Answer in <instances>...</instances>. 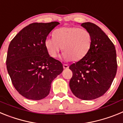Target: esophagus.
I'll return each instance as SVG.
<instances>
[{"instance_id":"esophagus-1","label":"esophagus","mask_w":123,"mask_h":123,"mask_svg":"<svg viewBox=\"0 0 123 123\" xmlns=\"http://www.w3.org/2000/svg\"><path fill=\"white\" fill-rule=\"evenodd\" d=\"M63 67L64 69H67V68H69V66H68L67 64H63Z\"/></svg>"}]
</instances>
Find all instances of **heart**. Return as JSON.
I'll return each instance as SVG.
<instances>
[{"label": "heart", "instance_id": "b5f03b06", "mask_svg": "<svg viewBox=\"0 0 123 123\" xmlns=\"http://www.w3.org/2000/svg\"><path fill=\"white\" fill-rule=\"evenodd\" d=\"M92 43L91 33L85 29L75 26L62 27L56 29L54 37H48L44 45L50 56L56 58L60 51H63L65 61H79L89 53Z\"/></svg>", "mask_w": 123, "mask_h": 123}]
</instances>
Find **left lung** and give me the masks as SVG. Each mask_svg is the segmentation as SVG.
Listing matches in <instances>:
<instances>
[{"label":"left lung","instance_id":"8db88e82","mask_svg":"<svg viewBox=\"0 0 123 123\" xmlns=\"http://www.w3.org/2000/svg\"><path fill=\"white\" fill-rule=\"evenodd\" d=\"M91 33V48L86 56L70 65L69 87L75 96L84 100L102 96L110 87L117 71L115 45L106 34L92 23L81 24Z\"/></svg>","mask_w":123,"mask_h":123}]
</instances>
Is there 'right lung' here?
<instances>
[{
  "instance_id": "right-lung-1",
  "label": "right lung",
  "mask_w": 123,
  "mask_h": 123,
  "mask_svg": "<svg viewBox=\"0 0 123 123\" xmlns=\"http://www.w3.org/2000/svg\"><path fill=\"white\" fill-rule=\"evenodd\" d=\"M59 23H33L21 29L9 44L6 68L14 87L25 98L39 100L49 94L52 81L63 70L44 45Z\"/></svg>"
}]
</instances>
